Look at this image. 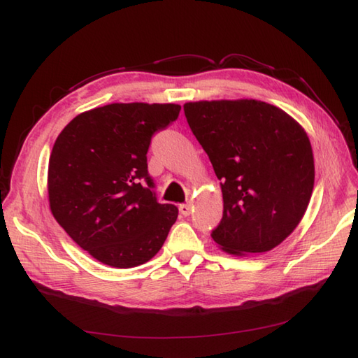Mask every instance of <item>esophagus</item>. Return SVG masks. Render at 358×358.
Segmentation results:
<instances>
[{
    "label": "esophagus",
    "mask_w": 358,
    "mask_h": 358,
    "mask_svg": "<svg viewBox=\"0 0 358 358\" xmlns=\"http://www.w3.org/2000/svg\"><path fill=\"white\" fill-rule=\"evenodd\" d=\"M179 210H180V213L184 215V216H188L189 213H192V203H180L179 206Z\"/></svg>",
    "instance_id": "1"
}]
</instances>
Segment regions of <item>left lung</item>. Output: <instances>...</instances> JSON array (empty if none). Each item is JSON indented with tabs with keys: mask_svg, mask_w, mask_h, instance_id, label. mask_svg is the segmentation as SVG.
Wrapping results in <instances>:
<instances>
[{
	"mask_svg": "<svg viewBox=\"0 0 358 358\" xmlns=\"http://www.w3.org/2000/svg\"><path fill=\"white\" fill-rule=\"evenodd\" d=\"M184 111L221 180L222 220L211 238L235 255L272 250L309 206L315 169L308 134L259 100L189 101Z\"/></svg>",
	"mask_w": 358,
	"mask_h": 358,
	"instance_id": "obj_1",
	"label": "left lung"
}]
</instances>
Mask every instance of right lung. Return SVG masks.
<instances>
[{
  "mask_svg": "<svg viewBox=\"0 0 358 358\" xmlns=\"http://www.w3.org/2000/svg\"><path fill=\"white\" fill-rule=\"evenodd\" d=\"M180 106L111 103L78 114L49 159V206L57 222L91 257L129 268L164 245L179 210L159 203L148 173L151 138Z\"/></svg>",
  "mask_w": 358,
  "mask_h": 358,
  "instance_id": "add662e5",
  "label": "right lung"
}]
</instances>
